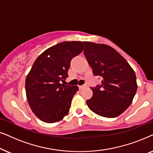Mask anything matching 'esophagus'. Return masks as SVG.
I'll list each match as a JSON object with an SVG mask.
<instances>
[{"label": "esophagus", "instance_id": "obj_1", "mask_svg": "<svg viewBox=\"0 0 153 153\" xmlns=\"http://www.w3.org/2000/svg\"><path fill=\"white\" fill-rule=\"evenodd\" d=\"M87 87V85H80V86H79V88H80V89H82L83 88H85V87Z\"/></svg>", "mask_w": 153, "mask_h": 153}]
</instances>
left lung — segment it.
<instances>
[{
    "label": "left lung",
    "instance_id": "1",
    "mask_svg": "<svg viewBox=\"0 0 153 153\" xmlns=\"http://www.w3.org/2000/svg\"><path fill=\"white\" fill-rule=\"evenodd\" d=\"M84 54L94 75L102 77L101 85L91 88L89 108L105 117H115L131 104L137 90L133 68L115 49L105 44L84 42Z\"/></svg>",
    "mask_w": 153,
    "mask_h": 153
}]
</instances>
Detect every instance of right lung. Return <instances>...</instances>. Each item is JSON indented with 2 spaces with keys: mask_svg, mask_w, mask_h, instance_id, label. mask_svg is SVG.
I'll list each match as a JSON object with an SVG mask.
<instances>
[{
  "mask_svg": "<svg viewBox=\"0 0 153 153\" xmlns=\"http://www.w3.org/2000/svg\"><path fill=\"white\" fill-rule=\"evenodd\" d=\"M80 41H65L44 51L26 76L25 88L29 106L47 123L59 122L68 113L78 86L61 84L68 75L71 61L82 52Z\"/></svg>",
  "mask_w": 153,
  "mask_h": 153,
  "instance_id": "obj_1",
  "label": "right lung"
}]
</instances>
